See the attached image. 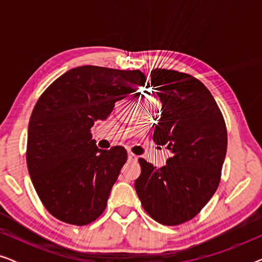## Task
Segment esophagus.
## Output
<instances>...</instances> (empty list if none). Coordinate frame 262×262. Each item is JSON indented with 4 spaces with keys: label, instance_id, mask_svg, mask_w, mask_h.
I'll return each mask as SVG.
<instances>
[{
    "label": "esophagus",
    "instance_id": "1",
    "mask_svg": "<svg viewBox=\"0 0 262 262\" xmlns=\"http://www.w3.org/2000/svg\"><path fill=\"white\" fill-rule=\"evenodd\" d=\"M127 160L131 161V162H136V161H137V156H136L135 154L128 152V154H127Z\"/></svg>",
    "mask_w": 262,
    "mask_h": 262
}]
</instances>
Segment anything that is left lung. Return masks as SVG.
Masks as SVG:
<instances>
[{"label":"left lung","instance_id":"8db88e82","mask_svg":"<svg viewBox=\"0 0 262 262\" xmlns=\"http://www.w3.org/2000/svg\"><path fill=\"white\" fill-rule=\"evenodd\" d=\"M150 75L162 102L152 139L167 145L173 156L161 168L139 159L142 171L135 188L152 220L179 225L194 218L217 191L227 126L212 94L198 78L161 68Z\"/></svg>","mask_w":262,"mask_h":262}]
</instances>
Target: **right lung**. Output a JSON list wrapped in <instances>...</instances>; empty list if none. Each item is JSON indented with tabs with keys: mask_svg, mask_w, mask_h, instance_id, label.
Masks as SVG:
<instances>
[{
	"mask_svg": "<svg viewBox=\"0 0 262 262\" xmlns=\"http://www.w3.org/2000/svg\"><path fill=\"white\" fill-rule=\"evenodd\" d=\"M144 81L139 70L77 67L38 99L28 124L27 168L39 199L57 220L82 227L105 211L127 152L119 145L99 149L91 128Z\"/></svg>",
	"mask_w": 262,
	"mask_h": 262,
	"instance_id": "obj_1",
	"label": "right lung"
}]
</instances>
